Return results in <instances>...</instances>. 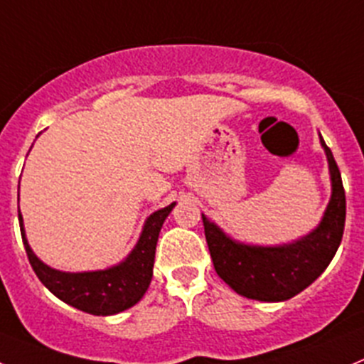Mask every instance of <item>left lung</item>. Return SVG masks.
<instances>
[{
	"mask_svg": "<svg viewBox=\"0 0 364 364\" xmlns=\"http://www.w3.org/2000/svg\"><path fill=\"white\" fill-rule=\"evenodd\" d=\"M328 161L332 195L320 225L288 245L257 247L228 237L202 214L205 240L218 275L240 295L261 302H282L311 286L334 257L345 228V189L331 148L320 136Z\"/></svg>",
	"mask_w": 364,
	"mask_h": 364,
	"instance_id": "obj_1",
	"label": "left lung"
}]
</instances>
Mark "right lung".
I'll return each instance as SVG.
<instances>
[{
  "instance_id": "obj_1",
  "label": "right lung",
  "mask_w": 364,
  "mask_h": 364,
  "mask_svg": "<svg viewBox=\"0 0 364 364\" xmlns=\"http://www.w3.org/2000/svg\"><path fill=\"white\" fill-rule=\"evenodd\" d=\"M173 207H175V203L155 210L154 214L148 216L139 241L124 261L107 269L82 273L58 272V269L44 264L33 254L28 241H26L23 216H21L19 209H17V214H19L24 250H26L30 264H32L33 272L39 277L41 282L57 299L69 304V306L84 311V313L96 314V316H109V314H117L128 307L136 306L146 293L151 282V275H154L155 247H157L159 232H161L162 223L171 213Z\"/></svg>"
}]
</instances>
